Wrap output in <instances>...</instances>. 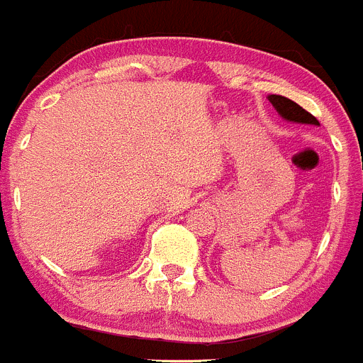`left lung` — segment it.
I'll use <instances>...</instances> for the list:
<instances>
[{
	"mask_svg": "<svg viewBox=\"0 0 363 363\" xmlns=\"http://www.w3.org/2000/svg\"><path fill=\"white\" fill-rule=\"evenodd\" d=\"M269 101L272 104V107L277 108L278 114L281 118H285L287 121H294V123H309V125H320L318 120L307 112L306 108H301L300 105L294 104L293 99L285 98V96L271 94L269 96Z\"/></svg>",
	"mask_w": 363,
	"mask_h": 363,
	"instance_id": "obj_1",
	"label": "left lung"
}]
</instances>
